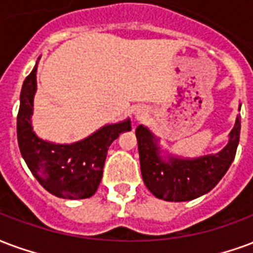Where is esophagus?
<instances>
[{"instance_id": "1", "label": "esophagus", "mask_w": 253, "mask_h": 253, "mask_svg": "<svg viewBox=\"0 0 253 253\" xmlns=\"http://www.w3.org/2000/svg\"><path fill=\"white\" fill-rule=\"evenodd\" d=\"M146 115H147V111H146L145 107H138L135 110V112H134V117H135L136 121H141Z\"/></svg>"}]
</instances>
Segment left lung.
Masks as SVG:
<instances>
[{"mask_svg":"<svg viewBox=\"0 0 253 253\" xmlns=\"http://www.w3.org/2000/svg\"><path fill=\"white\" fill-rule=\"evenodd\" d=\"M240 110V107H239ZM240 115L229 134L228 145L217 154L198 158L161 155L158 138L147 127H136L141 173L146 188L165 201H190L211 192L235 160L240 139Z\"/></svg>","mask_w":253,"mask_h":253,"instance_id":"1","label":"left lung"}]
</instances>
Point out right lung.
<instances>
[{
    "instance_id": "right-lung-1",
    "label": "right lung",
    "mask_w": 253,
    "mask_h": 253,
    "mask_svg": "<svg viewBox=\"0 0 253 253\" xmlns=\"http://www.w3.org/2000/svg\"><path fill=\"white\" fill-rule=\"evenodd\" d=\"M37 64L27 76L20 95L17 139L24 161L42 188L56 197L82 200L95 194L103 175L108 147L119 134L131 130L130 119L106 125L82 141L60 145L41 139L32 127Z\"/></svg>"
}]
</instances>
